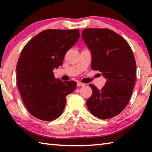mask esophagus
Listing matches in <instances>:
<instances>
[{"instance_id":"1","label":"esophagus","mask_w":152,"mask_h":152,"mask_svg":"<svg viewBox=\"0 0 152 152\" xmlns=\"http://www.w3.org/2000/svg\"><path fill=\"white\" fill-rule=\"evenodd\" d=\"M77 86H85V84L82 83V82H77Z\"/></svg>"}]
</instances>
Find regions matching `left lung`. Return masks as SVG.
<instances>
[{"label":"left lung","instance_id":"obj_1","mask_svg":"<svg viewBox=\"0 0 152 152\" xmlns=\"http://www.w3.org/2000/svg\"><path fill=\"white\" fill-rule=\"evenodd\" d=\"M82 37L91 51V68L107 79L101 90L90 84L92 94L87 107L99 119H110L122 112L132 97L136 78L134 55L127 41L109 29H84Z\"/></svg>","mask_w":152,"mask_h":152}]
</instances>
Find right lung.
Listing matches in <instances>:
<instances>
[{
	"label": "right lung",
	"instance_id": "add662e5",
	"mask_svg": "<svg viewBox=\"0 0 152 152\" xmlns=\"http://www.w3.org/2000/svg\"><path fill=\"white\" fill-rule=\"evenodd\" d=\"M79 29H47L28 42L17 64V82L28 111L50 121L60 116L66 96L76 87L74 81L56 79L53 70L63 64L66 53L79 39Z\"/></svg>",
	"mask_w": 152,
	"mask_h": 152
}]
</instances>
